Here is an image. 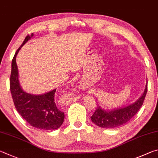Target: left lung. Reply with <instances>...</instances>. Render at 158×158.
I'll return each instance as SVG.
<instances>
[{
  "mask_svg": "<svg viewBox=\"0 0 158 158\" xmlns=\"http://www.w3.org/2000/svg\"><path fill=\"white\" fill-rule=\"evenodd\" d=\"M147 92V81L143 94L137 101L128 106L122 108L114 109L106 111L97 106L96 111L91 117L92 122L96 125L104 128H115L126 123L139 111L143 105Z\"/></svg>",
  "mask_w": 158,
  "mask_h": 158,
  "instance_id": "left-lung-1",
  "label": "left lung"
}]
</instances>
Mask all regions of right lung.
I'll use <instances>...</instances> for the list:
<instances>
[{
  "label": "right lung",
  "instance_id": "right-lung-1",
  "mask_svg": "<svg viewBox=\"0 0 158 158\" xmlns=\"http://www.w3.org/2000/svg\"><path fill=\"white\" fill-rule=\"evenodd\" d=\"M32 36L33 34L25 38L13 57L10 80V91L16 109L24 120L35 128L52 131L59 128L64 119V114L57 108L55 103L56 89L41 95L30 94L22 89L19 81L16 57L21 47Z\"/></svg>",
  "mask_w": 158,
  "mask_h": 158
}]
</instances>
